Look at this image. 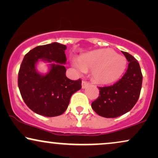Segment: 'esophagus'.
I'll return each instance as SVG.
<instances>
[{
	"instance_id": "obj_1",
	"label": "esophagus",
	"mask_w": 158,
	"mask_h": 158,
	"mask_svg": "<svg viewBox=\"0 0 158 158\" xmlns=\"http://www.w3.org/2000/svg\"><path fill=\"white\" fill-rule=\"evenodd\" d=\"M89 85H90V83L87 82V81H86L83 80L82 82H81V87H82L83 89L85 88V87H87Z\"/></svg>"
}]
</instances>
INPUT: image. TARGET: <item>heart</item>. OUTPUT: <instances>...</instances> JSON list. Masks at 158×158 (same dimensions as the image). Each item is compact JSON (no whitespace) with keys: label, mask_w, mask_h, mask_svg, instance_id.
I'll list each match as a JSON object with an SVG mask.
<instances>
[{"label":"heart","mask_w":158,"mask_h":158,"mask_svg":"<svg viewBox=\"0 0 158 158\" xmlns=\"http://www.w3.org/2000/svg\"><path fill=\"white\" fill-rule=\"evenodd\" d=\"M76 67L83 71H92L93 79L99 84H110L115 81L124 71L127 61L110 49L97 50L80 56Z\"/></svg>","instance_id":"b5f03b06"}]
</instances>
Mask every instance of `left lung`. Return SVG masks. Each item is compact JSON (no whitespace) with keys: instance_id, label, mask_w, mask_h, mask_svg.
<instances>
[{"instance_id":"obj_1","label":"left lung","mask_w":158,"mask_h":158,"mask_svg":"<svg viewBox=\"0 0 158 158\" xmlns=\"http://www.w3.org/2000/svg\"><path fill=\"white\" fill-rule=\"evenodd\" d=\"M129 62L122 78L113 85L99 87V96L92 102V109L100 116L116 118L127 113L138 102L142 87L141 70L132 55L122 51Z\"/></svg>"}]
</instances>
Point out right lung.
Returning a JSON list of instances; mask_svg holds the SVG:
<instances>
[{"mask_svg":"<svg viewBox=\"0 0 158 158\" xmlns=\"http://www.w3.org/2000/svg\"><path fill=\"white\" fill-rule=\"evenodd\" d=\"M66 45L58 43L39 45L25 55L18 73V87L26 105L35 113L46 117L62 115L71 96L81 88V80L66 77ZM39 59L50 63L46 74L38 73Z\"/></svg>","mask_w":158,"mask_h":158,"instance_id":"1","label":"right lung"}]
</instances>
